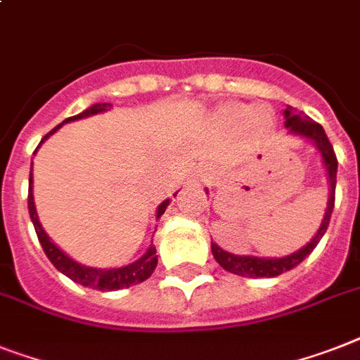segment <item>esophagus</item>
Listing matches in <instances>:
<instances>
[{
  "instance_id": "34e87169",
  "label": "esophagus",
  "mask_w": 360,
  "mask_h": 360,
  "mask_svg": "<svg viewBox=\"0 0 360 360\" xmlns=\"http://www.w3.org/2000/svg\"><path fill=\"white\" fill-rule=\"evenodd\" d=\"M200 179H201V181H205V177H203V175H201V177H200Z\"/></svg>"
}]
</instances>
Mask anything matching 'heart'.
I'll return each instance as SVG.
<instances>
[{
    "label": "heart",
    "mask_w": 360,
    "mask_h": 360,
    "mask_svg": "<svg viewBox=\"0 0 360 360\" xmlns=\"http://www.w3.org/2000/svg\"><path fill=\"white\" fill-rule=\"evenodd\" d=\"M216 122L227 129H242L248 125L253 133L264 134L274 125V114L264 107H250L246 103H224L216 110Z\"/></svg>",
    "instance_id": "b5f03b06"
}]
</instances>
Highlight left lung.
I'll return each instance as SVG.
<instances>
[{
  "mask_svg": "<svg viewBox=\"0 0 360 360\" xmlns=\"http://www.w3.org/2000/svg\"><path fill=\"white\" fill-rule=\"evenodd\" d=\"M285 127L288 129V134L300 136V139L309 140L318 153L322 155V165L326 168L327 183H329V200H327L326 214L322 218V224L318 227L316 235L312 236L311 242H307L305 246L300 248L297 251L285 257H255V255H235L231 251L221 250L218 244L210 242V250L214 255L216 262L224 268V270L235 274V276L242 277H277L285 274V271L296 268L305 257L311 255V251L318 246V242L322 240V236L326 235L327 227H329V220H331L333 207H335V186H337V157L333 151V146L327 139L326 131L320 124L312 122L305 112L296 110L294 107H286L285 112ZM209 194V190H207Z\"/></svg>",
  "mask_w": 360,
  "mask_h": 360,
  "instance_id": "8db88e82",
  "label": "left lung"
}]
</instances>
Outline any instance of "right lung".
Listing matches in <instances>:
<instances>
[{
  "label": "right lung",
  "instance_id": "1",
  "mask_svg": "<svg viewBox=\"0 0 360 360\" xmlns=\"http://www.w3.org/2000/svg\"><path fill=\"white\" fill-rule=\"evenodd\" d=\"M110 107H112L110 103L90 105L89 109H84L83 112H79L77 116H70V118L64 120L63 124H58L55 129L49 131V133L40 140V144H44V140H48L51 134L57 133L64 124L75 122V120L89 118V116H94V114H99V112H105V110H109ZM40 144H38V148H40ZM34 153H37V151H34ZM175 194H177V192H175ZM168 205H170V200H165L159 207H157V214H155L157 216V220H159L160 216L165 214V210ZM27 207H29V216H31V221H33L34 231H37L38 240H40V244H42L44 253L48 255L51 264H53L60 274L70 277V279H72L74 283H77V285L89 286V288H94V290H101V292L120 290V288H129V286L146 281V279L153 274L155 268H157V250H155L153 242H151L150 248L146 250V253L140 257L139 261L131 262V264L120 266V268H92V266L81 264V262L74 261L70 255H66V253H64V251L60 250L55 242H51V238H49L48 233L44 231L42 226H40V220H38L37 207H34V198H33V166H31V172H29Z\"/></svg>",
  "mask_w": 360,
  "mask_h": 360
}]
</instances>
